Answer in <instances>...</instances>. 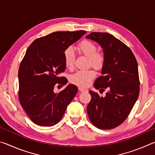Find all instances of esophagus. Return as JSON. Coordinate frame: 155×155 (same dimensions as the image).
<instances>
[{"label": "esophagus", "mask_w": 155, "mask_h": 155, "mask_svg": "<svg viewBox=\"0 0 155 155\" xmlns=\"http://www.w3.org/2000/svg\"><path fill=\"white\" fill-rule=\"evenodd\" d=\"M78 90L81 92H84V91H87V90H86L85 88H82V87H78Z\"/></svg>", "instance_id": "obj_1"}]
</instances>
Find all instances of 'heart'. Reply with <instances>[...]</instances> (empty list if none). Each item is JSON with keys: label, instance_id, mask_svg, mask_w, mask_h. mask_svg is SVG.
<instances>
[{"label": "heart", "instance_id": "heart-1", "mask_svg": "<svg viewBox=\"0 0 155 155\" xmlns=\"http://www.w3.org/2000/svg\"><path fill=\"white\" fill-rule=\"evenodd\" d=\"M78 52L89 57V66H92L97 70H101L105 62V57L102 52L97 51V46L92 41L83 40L78 44ZM76 55L72 47H68L64 52V60L65 66L71 69L74 65ZM96 73L93 69L79 70L70 77V83L79 87H87L96 77Z\"/></svg>", "mask_w": 155, "mask_h": 155}]
</instances>
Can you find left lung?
Instances as JSON below:
<instances>
[{"label":"left lung","mask_w":155,"mask_h":155,"mask_svg":"<svg viewBox=\"0 0 155 155\" xmlns=\"http://www.w3.org/2000/svg\"><path fill=\"white\" fill-rule=\"evenodd\" d=\"M86 38L101 45L105 57L103 75L95 81L94 87L100 91L108 90L104 97L90 91L88 117L97 128L111 129L124 122L138 98L137 62L131 50L111 34L93 32Z\"/></svg>","instance_id":"1"}]
</instances>
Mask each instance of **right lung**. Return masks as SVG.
Wrapping results in <instances>:
<instances>
[{
	"instance_id": "add662e5",
	"label": "right lung",
	"mask_w": 155,
	"mask_h": 155,
	"mask_svg": "<svg viewBox=\"0 0 155 155\" xmlns=\"http://www.w3.org/2000/svg\"><path fill=\"white\" fill-rule=\"evenodd\" d=\"M85 31H57L36 39L28 47L18 71L19 101L35 124L52 127L61 120L68 104L78 91L68 85L58 94L55 85H64L67 78L60 77L65 70V49L85 34Z\"/></svg>"
}]
</instances>
